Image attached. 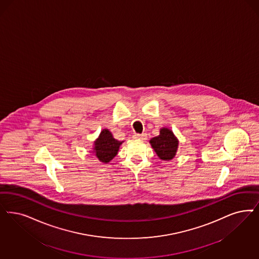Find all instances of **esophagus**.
<instances>
[{
    "instance_id": "esophagus-1",
    "label": "esophagus",
    "mask_w": 259,
    "mask_h": 259,
    "mask_svg": "<svg viewBox=\"0 0 259 259\" xmlns=\"http://www.w3.org/2000/svg\"><path fill=\"white\" fill-rule=\"evenodd\" d=\"M135 139H138V140H145L146 139V134H135Z\"/></svg>"
}]
</instances>
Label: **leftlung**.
Returning a JSON list of instances; mask_svg holds the SVG:
<instances>
[{
  "mask_svg": "<svg viewBox=\"0 0 259 259\" xmlns=\"http://www.w3.org/2000/svg\"><path fill=\"white\" fill-rule=\"evenodd\" d=\"M152 148L162 161L172 160L178 149L179 142L168 128H161L160 135L150 140Z\"/></svg>",
  "mask_w": 259,
  "mask_h": 259,
  "instance_id": "obj_1",
  "label": "left lung"
}]
</instances>
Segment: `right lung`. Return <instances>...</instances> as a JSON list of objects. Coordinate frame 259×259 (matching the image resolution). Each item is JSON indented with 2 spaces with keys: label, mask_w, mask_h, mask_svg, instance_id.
I'll return each mask as SVG.
<instances>
[{
  "label": "right lung",
  "mask_w": 259,
  "mask_h": 259,
  "mask_svg": "<svg viewBox=\"0 0 259 259\" xmlns=\"http://www.w3.org/2000/svg\"><path fill=\"white\" fill-rule=\"evenodd\" d=\"M122 142L116 140L108 129H103L94 143V152L99 161L107 163L115 158Z\"/></svg>",
  "instance_id": "obj_1"
}]
</instances>
